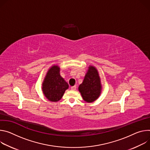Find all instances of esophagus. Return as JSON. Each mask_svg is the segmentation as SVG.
<instances>
[{"label": "esophagus", "mask_w": 150, "mask_h": 150, "mask_svg": "<svg viewBox=\"0 0 150 150\" xmlns=\"http://www.w3.org/2000/svg\"><path fill=\"white\" fill-rule=\"evenodd\" d=\"M71 89L73 90V91H74L76 89V86H71Z\"/></svg>", "instance_id": "34e87169"}]
</instances>
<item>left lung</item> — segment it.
<instances>
[{"label": "left lung", "mask_w": 150, "mask_h": 150, "mask_svg": "<svg viewBox=\"0 0 150 150\" xmlns=\"http://www.w3.org/2000/svg\"><path fill=\"white\" fill-rule=\"evenodd\" d=\"M101 83L98 73L93 66H90L82 83L79 87L83 99L86 102L95 101L101 93Z\"/></svg>", "instance_id": "left-lung-1"}]
</instances>
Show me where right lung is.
<instances>
[{
    "label": "right lung",
    "instance_id": "right-lung-1",
    "mask_svg": "<svg viewBox=\"0 0 150 150\" xmlns=\"http://www.w3.org/2000/svg\"><path fill=\"white\" fill-rule=\"evenodd\" d=\"M69 85L59 74V68L54 65L50 69L43 83V92L49 101L57 102L61 99Z\"/></svg>",
    "mask_w": 150,
    "mask_h": 150
}]
</instances>
